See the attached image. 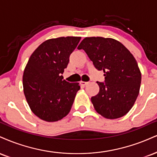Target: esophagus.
I'll list each match as a JSON object with an SVG mask.
<instances>
[{
    "label": "esophagus",
    "mask_w": 157,
    "mask_h": 157,
    "mask_svg": "<svg viewBox=\"0 0 157 157\" xmlns=\"http://www.w3.org/2000/svg\"><path fill=\"white\" fill-rule=\"evenodd\" d=\"M88 82H84V81H80V84L82 86H86V85L88 84Z\"/></svg>",
    "instance_id": "1"
}]
</instances>
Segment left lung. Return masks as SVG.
I'll return each mask as SVG.
<instances>
[{"label": "left lung", "instance_id": "1", "mask_svg": "<svg viewBox=\"0 0 157 157\" xmlns=\"http://www.w3.org/2000/svg\"><path fill=\"white\" fill-rule=\"evenodd\" d=\"M98 70H103L105 82H97L99 91L91 97L94 109L101 116L116 119L125 116L139 94L141 72L129 50L116 39L86 37L79 44Z\"/></svg>", "mask_w": 157, "mask_h": 157}]
</instances>
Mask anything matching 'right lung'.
Returning a JSON list of instances; mask_svg holds the SVG:
<instances>
[{"instance_id": "obj_1", "label": "right lung", "mask_w": 157, "mask_h": 157, "mask_svg": "<svg viewBox=\"0 0 157 157\" xmlns=\"http://www.w3.org/2000/svg\"><path fill=\"white\" fill-rule=\"evenodd\" d=\"M81 37L67 36L46 40L36 49L25 68L22 85L30 108L45 121H58L70 112L78 82L63 80L69 56Z\"/></svg>"}]
</instances>
